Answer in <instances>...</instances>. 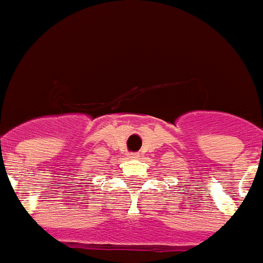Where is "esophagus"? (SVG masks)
<instances>
[{
    "label": "esophagus",
    "instance_id": "1",
    "mask_svg": "<svg viewBox=\"0 0 263 263\" xmlns=\"http://www.w3.org/2000/svg\"><path fill=\"white\" fill-rule=\"evenodd\" d=\"M128 158H129V159H138V158H139V154H129L128 155Z\"/></svg>",
    "mask_w": 263,
    "mask_h": 263
}]
</instances>
